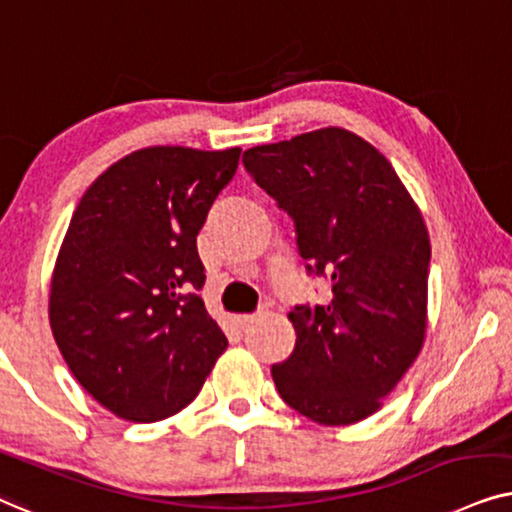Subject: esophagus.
Segmentation results:
<instances>
[{
	"instance_id": "esophagus-1",
	"label": "esophagus",
	"mask_w": 512,
	"mask_h": 512,
	"mask_svg": "<svg viewBox=\"0 0 512 512\" xmlns=\"http://www.w3.org/2000/svg\"><path fill=\"white\" fill-rule=\"evenodd\" d=\"M260 316H262V311H257V313H243V316H238L236 320H238V325H241V327H248L250 323H255V320L260 318Z\"/></svg>"
}]
</instances>
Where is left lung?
<instances>
[{
  "label": "left lung",
  "mask_w": 512,
  "mask_h": 512,
  "mask_svg": "<svg viewBox=\"0 0 512 512\" xmlns=\"http://www.w3.org/2000/svg\"><path fill=\"white\" fill-rule=\"evenodd\" d=\"M243 166L297 231L309 274L332 281L325 306H295V351L271 367L292 410L349 426L381 407L426 337L431 241L391 161L327 126L252 147Z\"/></svg>",
  "instance_id": "8db88e82"
}]
</instances>
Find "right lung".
<instances>
[{"label":"right lung","mask_w":512,"mask_h":512,"mask_svg":"<svg viewBox=\"0 0 512 512\" xmlns=\"http://www.w3.org/2000/svg\"><path fill=\"white\" fill-rule=\"evenodd\" d=\"M238 156L138 149L74 210L51 276V330L86 393L121 419L173 417L227 349L196 295L206 283L196 236Z\"/></svg>","instance_id":"right-lung-1"}]
</instances>
